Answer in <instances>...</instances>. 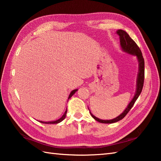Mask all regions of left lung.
<instances>
[{
  "label": "left lung",
  "instance_id": "1",
  "mask_svg": "<svg viewBox=\"0 0 161 161\" xmlns=\"http://www.w3.org/2000/svg\"><path fill=\"white\" fill-rule=\"evenodd\" d=\"M117 34L119 36V40H120V46L122 48V51L126 52V53L135 55L136 56L137 61L139 62V69H138V74H137V84H136V91L135 95L133 98V99L130 101V102L126 108L124 110V112L120 114L119 116L114 118L113 119L110 120H103L99 119L97 117L91 114L92 117L95 120L100 123L103 124H112L115 123L118 121L122 119L126 115V114L129 112V110L131 109V108L133 106L134 103H135L137 99V98L140 96L141 92L142 90L143 85H144V80H145V61H144V58L142 56V53L141 52L138 46L136 44V43L134 42L132 39L130 37L129 34L127 33L126 31L123 30H118L117 31Z\"/></svg>",
  "mask_w": 161,
  "mask_h": 161
}]
</instances>
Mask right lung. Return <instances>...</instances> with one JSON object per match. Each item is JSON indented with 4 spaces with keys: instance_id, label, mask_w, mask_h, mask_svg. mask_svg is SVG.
Listing matches in <instances>:
<instances>
[{
    "instance_id": "right-lung-1",
    "label": "right lung",
    "mask_w": 161,
    "mask_h": 161,
    "mask_svg": "<svg viewBox=\"0 0 161 161\" xmlns=\"http://www.w3.org/2000/svg\"><path fill=\"white\" fill-rule=\"evenodd\" d=\"M77 90H78V89H76V90H72V91L71 92V93H70V94H69V96L68 99H70V98H71L72 96H73V95H74L75 93H76V92H77ZM67 112V110H66V111H65V112H64V113L63 115H62V116L60 118V119H58V120L52 121V122H42V121H39V122L43 123V124H58V123L61 122L62 120H64V119L65 117H66Z\"/></svg>"
}]
</instances>
